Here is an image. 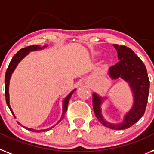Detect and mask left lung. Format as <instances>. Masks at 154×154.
Masks as SVG:
<instances>
[{"label":"left lung","mask_w":154,"mask_h":154,"mask_svg":"<svg viewBox=\"0 0 154 154\" xmlns=\"http://www.w3.org/2000/svg\"><path fill=\"white\" fill-rule=\"evenodd\" d=\"M113 46L120 60L109 68V75L112 79L121 78L129 83L134 95V104L123 122L119 124H111L104 120L101 113L102 98L97 94H93V108L96 117L103 125L111 129L124 130L131 127L144 115L148 101L149 80L146 66L132 49L124 45Z\"/></svg>","instance_id":"obj_1"}]
</instances>
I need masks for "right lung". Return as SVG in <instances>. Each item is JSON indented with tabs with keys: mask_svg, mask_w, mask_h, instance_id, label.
Instances as JSON below:
<instances>
[{
	"mask_svg": "<svg viewBox=\"0 0 154 154\" xmlns=\"http://www.w3.org/2000/svg\"><path fill=\"white\" fill-rule=\"evenodd\" d=\"M46 45H44L42 47H40L38 45H30V46H27V47H25V48H23L20 50V51L18 52L16 54L14 55V57H12V59H11V62H10L9 65L8 67V69L6 71V74H5V99H6V103H7L8 106L9 108L10 111L11 112V113L13 114L14 117H16L15 115H14L13 112H12V109H11V106H10V104H9V93H8V87H9V80L10 78H11V75L12 74V72L13 71L15 70L16 67L17 66V64L20 63V61L24 57H26L27 54L29 53V52H31V51H36V50H38V49H42L43 48H45ZM74 91H72V92L70 93L69 94L65 97L64 99V101H63V113H62V116L60 118V120L58 121V123L61 121L62 119L63 118L64 116V114L65 112H67V109H68V102H69V100L72 97V94L74 93ZM57 123V124H58ZM55 126V125H54ZM53 126V127H54ZM52 127V128H53ZM52 128H48V129H45V130H40V131H36V130H34V129H31V128H26L28 131H48L49 129H51Z\"/></svg>",
	"mask_w": 154,
	"mask_h": 154,
	"instance_id": "obj_1",
	"label": "right lung"
}]
</instances>
